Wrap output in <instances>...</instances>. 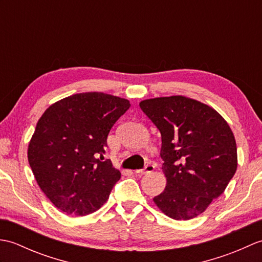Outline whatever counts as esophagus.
Segmentation results:
<instances>
[{"instance_id": "1", "label": "esophagus", "mask_w": 262, "mask_h": 262, "mask_svg": "<svg viewBox=\"0 0 262 262\" xmlns=\"http://www.w3.org/2000/svg\"><path fill=\"white\" fill-rule=\"evenodd\" d=\"M154 169H155V166L153 164H147L144 169L136 170L135 173L136 174H145V173H149V172H153Z\"/></svg>"}]
</instances>
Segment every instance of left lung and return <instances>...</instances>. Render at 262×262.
Wrapping results in <instances>:
<instances>
[{"mask_svg":"<svg viewBox=\"0 0 262 262\" xmlns=\"http://www.w3.org/2000/svg\"><path fill=\"white\" fill-rule=\"evenodd\" d=\"M140 107L162 138L166 186L154 203L171 219L191 220L224 192L234 176V135L216 110L190 98L147 99Z\"/></svg>","mask_w":262,"mask_h":262,"instance_id":"1","label":"left lung"}]
</instances>
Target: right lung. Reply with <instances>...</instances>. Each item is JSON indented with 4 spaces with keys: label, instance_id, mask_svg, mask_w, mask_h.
<instances>
[{
    "label": "right lung",
    "instance_id": "1",
    "mask_svg": "<svg viewBox=\"0 0 262 262\" xmlns=\"http://www.w3.org/2000/svg\"><path fill=\"white\" fill-rule=\"evenodd\" d=\"M128 100L77 93L52 104L38 120L28 161L38 186L60 211L84 216L107 202L120 172L104 160L107 137L129 109Z\"/></svg>",
    "mask_w": 262,
    "mask_h": 262
}]
</instances>
